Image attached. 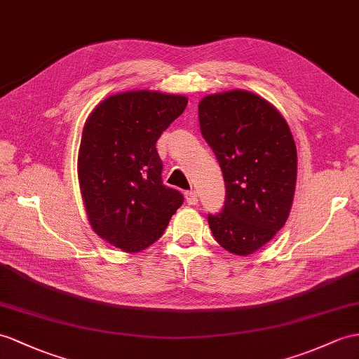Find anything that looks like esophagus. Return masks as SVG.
<instances>
[{
	"instance_id": "esophagus-1",
	"label": "esophagus",
	"mask_w": 359,
	"mask_h": 359,
	"mask_svg": "<svg viewBox=\"0 0 359 359\" xmlns=\"http://www.w3.org/2000/svg\"><path fill=\"white\" fill-rule=\"evenodd\" d=\"M186 201H187V203H189L190 205H196V204H198V195H196V191H194V190L186 191Z\"/></svg>"
}]
</instances>
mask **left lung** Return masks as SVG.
Here are the masks:
<instances>
[{
    "instance_id": "8db88e82",
    "label": "left lung",
    "mask_w": 359,
    "mask_h": 359,
    "mask_svg": "<svg viewBox=\"0 0 359 359\" xmlns=\"http://www.w3.org/2000/svg\"><path fill=\"white\" fill-rule=\"evenodd\" d=\"M201 134L225 181L219 213L208 215L215 239L248 256L274 238L292 205L297 151L286 120L259 95L234 90L199 103Z\"/></svg>"
}]
</instances>
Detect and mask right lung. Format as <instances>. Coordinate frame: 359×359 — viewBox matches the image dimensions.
Wrapping results in <instances>:
<instances>
[{"label":"right lung","instance_id":"1","mask_svg":"<svg viewBox=\"0 0 359 359\" xmlns=\"http://www.w3.org/2000/svg\"><path fill=\"white\" fill-rule=\"evenodd\" d=\"M186 107L184 95L128 91L103 100L86 120L79 182L93 230L111 245L126 252L152 245L184 201L163 184L155 144Z\"/></svg>","mask_w":359,"mask_h":359}]
</instances>
